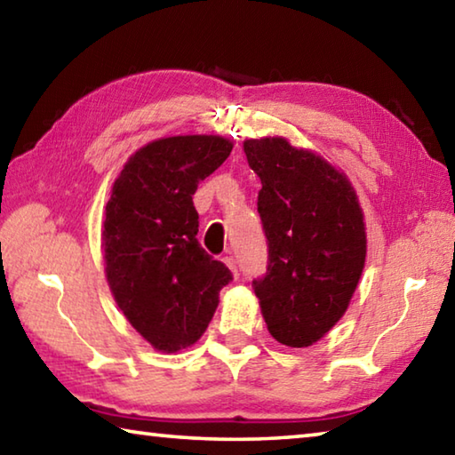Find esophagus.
Wrapping results in <instances>:
<instances>
[{"mask_svg":"<svg viewBox=\"0 0 455 455\" xmlns=\"http://www.w3.org/2000/svg\"><path fill=\"white\" fill-rule=\"evenodd\" d=\"M225 263H227V267L230 268V271H233V275L236 276V275H238V268H236V260H235L233 257H225Z\"/></svg>","mask_w":455,"mask_h":455,"instance_id":"obj_1","label":"esophagus"}]
</instances>
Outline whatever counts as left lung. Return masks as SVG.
I'll return each instance as SVG.
<instances>
[{"label": "left lung", "instance_id": "1", "mask_svg": "<svg viewBox=\"0 0 455 455\" xmlns=\"http://www.w3.org/2000/svg\"><path fill=\"white\" fill-rule=\"evenodd\" d=\"M260 179L257 211L268 246L252 281L265 323L287 347H309L347 311L363 273L367 238L355 190L327 160L284 138L246 140Z\"/></svg>", "mask_w": 455, "mask_h": 455}]
</instances>
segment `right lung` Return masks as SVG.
<instances>
[{"instance_id":"right-lung-1","label":"right lung","mask_w":455,"mask_h":455,"mask_svg":"<svg viewBox=\"0 0 455 455\" xmlns=\"http://www.w3.org/2000/svg\"><path fill=\"white\" fill-rule=\"evenodd\" d=\"M220 136H171L130 156L106 204L102 246L112 295L154 349L176 353L209 327L233 273L198 243L192 195L228 158Z\"/></svg>"}]
</instances>
